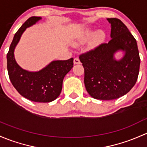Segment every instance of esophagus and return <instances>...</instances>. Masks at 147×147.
Listing matches in <instances>:
<instances>
[{"label":"esophagus","mask_w":147,"mask_h":147,"mask_svg":"<svg viewBox=\"0 0 147 147\" xmlns=\"http://www.w3.org/2000/svg\"><path fill=\"white\" fill-rule=\"evenodd\" d=\"M74 64H80L81 63V61H80L79 59L78 58H75L74 59Z\"/></svg>","instance_id":"obj_1"}]
</instances>
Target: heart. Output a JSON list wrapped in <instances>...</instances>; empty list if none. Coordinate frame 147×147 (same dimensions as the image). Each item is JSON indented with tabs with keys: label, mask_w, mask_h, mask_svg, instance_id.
I'll list each match as a JSON object with an SVG mask.
<instances>
[{
	"label": "heart",
	"mask_w": 147,
	"mask_h": 147,
	"mask_svg": "<svg viewBox=\"0 0 147 147\" xmlns=\"http://www.w3.org/2000/svg\"><path fill=\"white\" fill-rule=\"evenodd\" d=\"M105 32L103 30H98L96 32L92 29H87L81 36L78 37V42L80 43H84L90 39V45L93 47L100 45L105 40Z\"/></svg>",
	"instance_id": "b5f03b06"
}]
</instances>
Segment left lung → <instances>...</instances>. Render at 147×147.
I'll return each mask as SVG.
<instances>
[{
    "label": "left lung",
    "instance_id": "1",
    "mask_svg": "<svg viewBox=\"0 0 147 147\" xmlns=\"http://www.w3.org/2000/svg\"><path fill=\"white\" fill-rule=\"evenodd\" d=\"M111 24V40L79 56L84 68V84L90 96L114 100L125 96L137 82L140 58L137 41L126 25L117 18H107ZM124 56L114 58L117 51Z\"/></svg>",
    "mask_w": 147,
    "mask_h": 147
}]
</instances>
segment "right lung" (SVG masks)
I'll return each mask as SVG.
<instances>
[{
	"mask_svg": "<svg viewBox=\"0 0 147 147\" xmlns=\"http://www.w3.org/2000/svg\"><path fill=\"white\" fill-rule=\"evenodd\" d=\"M41 19L35 16L30 18L15 34L7 54V69L12 84L21 96L34 102H49L59 96L63 78L74 66V59L52 61L38 71H29L18 64L14 56L22 33Z\"/></svg>",
	"mask_w": 147,
	"mask_h": 147,
	"instance_id": "1",
	"label": "right lung"
}]
</instances>
